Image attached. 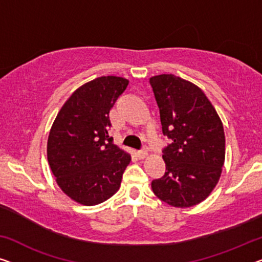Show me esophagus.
<instances>
[{
	"label": "esophagus",
	"instance_id": "obj_1",
	"mask_svg": "<svg viewBox=\"0 0 262 262\" xmlns=\"http://www.w3.org/2000/svg\"><path fill=\"white\" fill-rule=\"evenodd\" d=\"M136 155H138L139 159H144L148 155V153H147V150L143 149V150H139L138 153H136Z\"/></svg>",
	"mask_w": 262,
	"mask_h": 262
}]
</instances>
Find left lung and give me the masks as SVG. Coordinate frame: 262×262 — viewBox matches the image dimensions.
<instances>
[{
	"instance_id": "left-lung-1",
	"label": "left lung",
	"mask_w": 262,
	"mask_h": 262,
	"mask_svg": "<svg viewBox=\"0 0 262 262\" xmlns=\"http://www.w3.org/2000/svg\"><path fill=\"white\" fill-rule=\"evenodd\" d=\"M163 135L171 140L162 158L166 173L151 181L160 200L187 208L215 188L225 162V132L215 108L198 85L173 74L149 79Z\"/></svg>"
}]
</instances>
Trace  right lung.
<instances>
[{
	"mask_svg": "<svg viewBox=\"0 0 262 262\" xmlns=\"http://www.w3.org/2000/svg\"><path fill=\"white\" fill-rule=\"evenodd\" d=\"M127 79L101 76L77 88L54 121L47 158L66 195L95 206L118 192L130 155L113 143L109 111L128 85Z\"/></svg>",
	"mask_w": 262,
	"mask_h": 262,
	"instance_id": "obj_1",
	"label": "right lung"
}]
</instances>
